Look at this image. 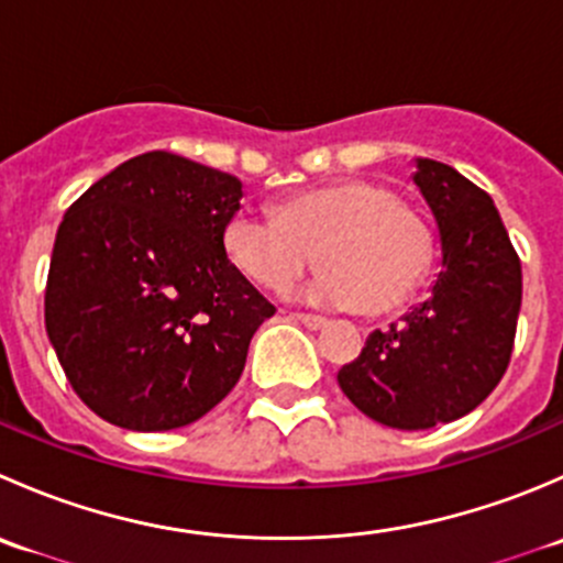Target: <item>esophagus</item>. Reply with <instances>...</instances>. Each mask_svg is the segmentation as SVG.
I'll use <instances>...</instances> for the list:
<instances>
[{
	"mask_svg": "<svg viewBox=\"0 0 563 563\" xmlns=\"http://www.w3.org/2000/svg\"><path fill=\"white\" fill-rule=\"evenodd\" d=\"M291 318H294V321L305 323V327H308V329H323L329 323V318L313 316V313H291Z\"/></svg>",
	"mask_w": 563,
	"mask_h": 563,
	"instance_id": "34e87169",
	"label": "esophagus"
}]
</instances>
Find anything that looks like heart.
<instances>
[{"instance_id": "heart-1", "label": "heart", "mask_w": 563, "mask_h": 563, "mask_svg": "<svg viewBox=\"0 0 563 563\" xmlns=\"http://www.w3.org/2000/svg\"><path fill=\"white\" fill-rule=\"evenodd\" d=\"M223 250L250 283L286 291L321 266L305 297L332 308L387 313L406 302L435 255L428 220L387 185L345 179L286 198L275 214L240 209L223 225Z\"/></svg>"}]
</instances>
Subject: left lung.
<instances>
[{
    "mask_svg": "<svg viewBox=\"0 0 563 563\" xmlns=\"http://www.w3.org/2000/svg\"><path fill=\"white\" fill-rule=\"evenodd\" d=\"M411 179L439 229L441 272L422 305L367 334L338 384L365 417L428 430L474 411L507 373L523 275L485 190L428 157Z\"/></svg>",
    "mask_w": 563,
    "mask_h": 563,
    "instance_id": "left-lung-1",
    "label": "left lung"
}]
</instances>
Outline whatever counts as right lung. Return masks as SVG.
<instances>
[{
  "label": "right lung",
  "mask_w": 563,
  "mask_h": 563,
  "mask_svg": "<svg viewBox=\"0 0 563 563\" xmlns=\"http://www.w3.org/2000/svg\"><path fill=\"white\" fill-rule=\"evenodd\" d=\"M236 176L172 152L130 157L62 218L45 332L76 395L139 433L185 428L240 382L275 308L223 250Z\"/></svg>",
  "instance_id": "1"
}]
</instances>
